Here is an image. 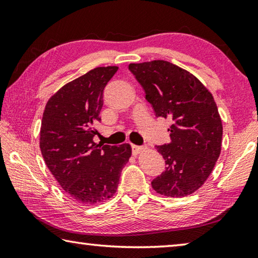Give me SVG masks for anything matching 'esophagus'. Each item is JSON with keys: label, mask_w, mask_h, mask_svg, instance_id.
Returning <instances> with one entry per match:
<instances>
[{"label": "esophagus", "mask_w": 258, "mask_h": 258, "mask_svg": "<svg viewBox=\"0 0 258 258\" xmlns=\"http://www.w3.org/2000/svg\"><path fill=\"white\" fill-rule=\"evenodd\" d=\"M143 150V147H140V146H135V145H132V152L134 156H138L140 152H141Z\"/></svg>", "instance_id": "esophagus-1"}]
</instances>
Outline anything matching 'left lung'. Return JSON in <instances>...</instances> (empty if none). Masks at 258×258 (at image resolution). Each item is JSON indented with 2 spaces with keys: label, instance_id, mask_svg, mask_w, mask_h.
I'll list each match as a JSON object with an SVG mask.
<instances>
[{
  "label": "left lung",
  "instance_id": "left-lung-1",
  "mask_svg": "<svg viewBox=\"0 0 258 258\" xmlns=\"http://www.w3.org/2000/svg\"><path fill=\"white\" fill-rule=\"evenodd\" d=\"M157 117L172 119L171 143L157 146L167 165L151 182L157 194H194L211 175L221 154L223 125L215 100L190 72L168 61L130 63Z\"/></svg>",
  "mask_w": 258,
  "mask_h": 258
}]
</instances>
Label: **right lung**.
<instances>
[{
    "label": "right lung",
    "instance_id": "add662e5",
    "mask_svg": "<svg viewBox=\"0 0 258 258\" xmlns=\"http://www.w3.org/2000/svg\"><path fill=\"white\" fill-rule=\"evenodd\" d=\"M118 67H97L52 95L43 112L40 148L47 168L74 202L94 205L111 198L132 148L97 145L103 90Z\"/></svg>",
    "mask_w": 258,
    "mask_h": 258
}]
</instances>
